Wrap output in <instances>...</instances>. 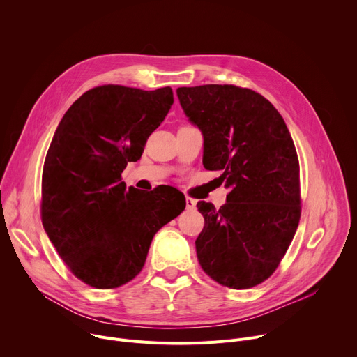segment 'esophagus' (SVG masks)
Here are the masks:
<instances>
[{
	"label": "esophagus",
	"mask_w": 357,
	"mask_h": 357,
	"mask_svg": "<svg viewBox=\"0 0 357 357\" xmlns=\"http://www.w3.org/2000/svg\"><path fill=\"white\" fill-rule=\"evenodd\" d=\"M196 206V200L192 199V197H186V209H195Z\"/></svg>",
	"instance_id": "esophagus-1"
}]
</instances>
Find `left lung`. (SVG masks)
<instances>
[{"mask_svg":"<svg viewBox=\"0 0 357 357\" xmlns=\"http://www.w3.org/2000/svg\"><path fill=\"white\" fill-rule=\"evenodd\" d=\"M183 113L203 135V165L223 171L229 195L216 211L197 202L205 226L200 267L216 282L245 289L266 281L301 218L299 162L284 119L261 94L233 84L178 87Z\"/></svg>","mask_w":357,"mask_h":357,"instance_id":"1","label":"left lung"}]
</instances>
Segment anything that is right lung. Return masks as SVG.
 Returning a JSON list of instances; mask_svg holds the SVG:
<instances>
[{
    "mask_svg": "<svg viewBox=\"0 0 357 357\" xmlns=\"http://www.w3.org/2000/svg\"><path fill=\"white\" fill-rule=\"evenodd\" d=\"M172 105L171 87L98 86L75 101L55 131L42 172V225L70 271L90 287L131 281L152 237L186 206L172 186L139 192L121 182Z\"/></svg>",
    "mask_w": 357,
    "mask_h": 357,
    "instance_id": "right-lung-1",
    "label": "right lung"
}]
</instances>
